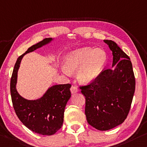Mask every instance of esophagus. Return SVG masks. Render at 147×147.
<instances>
[{
	"label": "esophagus",
	"mask_w": 147,
	"mask_h": 147,
	"mask_svg": "<svg viewBox=\"0 0 147 147\" xmlns=\"http://www.w3.org/2000/svg\"><path fill=\"white\" fill-rule=\"evenodd\" d=\"M78 91V88H76V86H71V92L72 94H74V93L77 92Z\"/></svg>",
	"instance_id": "esophagus-1"
}]
</instances>
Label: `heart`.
<instances>
[{
  "mask_svg": "<svg viewBox=\"0 0 147 147\" xmlns=\"http://www.w3.org/2000/svg\"><path fill=\"white\" fill-rule=\"evenodd\" d=\"M107 62L106 52L100 49L86 47L72 51L63 60V72L77 71L76 78L82 84L92 82L97 78Z\"/></svg>",
  "mask_w": 147,
  "mask_h": 147,
  "instance_id": "obj_1",
  "label": "heart"
}]
</instances>
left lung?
Returning <instances> with one entry per match:
<instances>
[{
	"instance_id": "left-lung-1",
	"label": "left lung",
	"mask_w": 147,
	"mask_h": 147,
	"mask_svg": "<svg viewBox=\"0 0 147 147\" xmlns=\"http://www.w3.org/2000/svg\"><path fill=\"white\" fill-rule=\"evenodd\" d=\"M113 52V69L101 71L96 79L80 89L85 96L88 123L100 131L122 124L132 103L136 79L128 55L113 40H104Z\"/></svg>"
}]
</instances>
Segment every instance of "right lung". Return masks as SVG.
I'll return each mask as SVG.
<instances>
[{
  "label": "right lung",
  "instance_id": "add662e5",
  "mask_svg": "<svg viewBox=\"0 0 147 147\" xmlns=\"http://www.w3.org/2000/svg\"><path fill=\"white\" fill-rule=\"evenodd\" d=\"M52 38H45L31 46L18 58L10 80L11 101L16 115L28 129L43 136L55 134L63 123L64 111L71 97V84L54 85L48 88L42 97L36 100H27L18 94L16 90L18 71L23 57L47 44Z\"/></svg>",
  "mask_w": 147,
  "mask_h": 147
}]
</instances>
